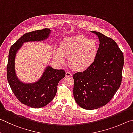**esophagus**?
Masks as SVG:
<instances>
[{
  "instance_id": "1",
  "label": "esophagus",
  "mask_w": 133,
  "mask_h": 133,
  "mask_svg": "<svg viewBox=\"0 0 133 133\" xmlns=\"http://www.w3.org/2000/svg\"><path fill=\"white\" fill-rule=\"evenodd\" d=\"M72 76V73L70 72L66 71V74H65V76H66V77H69V76Z\"/></svg>"
}]
</instances>
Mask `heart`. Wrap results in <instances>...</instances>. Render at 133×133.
<instances>
[{"instance_id": "b5f03b06", "label": "heart", "mask_w": 133, "mask_h": 133, "mask_svg": "<svg viewBox=\"0 0 133 133\" xmlns=\"http://www.w3.org/2000/svg\"><path fill=\"white\" fill-rule=\"evenodd\" d=\"M98 48V44L94 39H88L83 35L69 36L63 39L60 50H55L54 58L59 64H64L65 57H68L72 68L84 70L94 63Z\"/></svg>"}]
</instances>
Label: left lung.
Wrapping results in <instances>:
<instances>
[{
    "label": "left lung",
    "mask_w": 133,
    "mask_h": 133,
    "mask_svg": "<svg viewBox=\"0 0 133 133\" xmlns=\"http://www.w3.org/2000/svg\"><path fill=\"white\" fill-rule=\"evenodd\" d=\"M99 39L94 62L85 71L73 75L74 98L87 110L96 109L113 98L122 80L124 56L113 39L98 31H91Z\"/></svg>",
    "instance_id": "1"
}]
</instances>
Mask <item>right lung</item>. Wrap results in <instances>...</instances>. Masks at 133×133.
<instances>
[{"label": "right lung", "instance_id": "1", "mask_svg": "<svg viewBox=\"0 0 133 133\" xmlns=\"http://www.w3.org/2000/svg\"><path fill=\"white\" fill-rule=\"evenodd\" d=\"M50 32L49 29L27 32L11 46L9 51L7 65V79L9 85L18 101L31 108H43L52 101L57 94L58 82L65 77V71L48 66L41 78L37 82L23 83L18 79L16 74V55L24 43L43 41L48 38Z\"/></svg>", "mask_w": 133, "mask_h": 133}]
</instances>
